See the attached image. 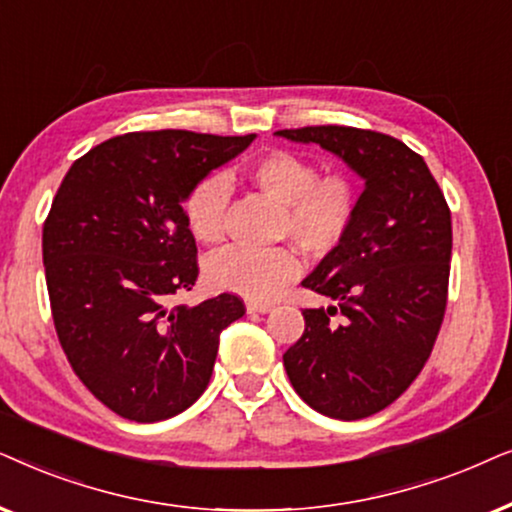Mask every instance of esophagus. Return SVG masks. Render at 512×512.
I'll list each match as a JSON object with an SVG mask.
<instances>
[{
	"mask_svg": "<svg viewBox=\"0 0 512 512\" xmlns=\"http://www.w3.org/2000/svg\"><path fill=\"white\" fill-rule=\"evenodd\" d=\"M245 309H248V313H269L271 309H274V304H271V302H255V299H248V302H245Z\"/></svg>",
	"mask_w": 512,
	"mask_h": 512,
	"instance_id": "obj_1",
	"label": "esophagus"
}]
</instances>
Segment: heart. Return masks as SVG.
I'll use <instances>...</instances> for the list:
<instances>
[{
	"label": "heart",
	"mask_w": 512,
	"mask_h": 512,
	"mask_svg": "<svg viewBox=\"0 0 512 512\" xmlns=\"http://www.w3.org/2000/svg\"><path fill=\"white\" fill-rule=\"evenodd\" d=\"M257 192L281 203L278 236L292 238L311 257L337 250L358 215L360 189L356 177L344 170L318 175V166L290 149L262 154L245 170ZM229 185L222 175L196 182L185 199V220L199 243L213 245L224 238L229 208ZM302 271L290 248L248 250L227 248L206 262V281L215 290L248 299H271Z\"/></svg>",
	"instance_id": "obj_1"
}]
</instances>
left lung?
<instances>
[{"mask_svg":"<svg viewBox=\"0 0 512 512\" xmlns=\"http://www.w3.org/2000/svg\"><path fill=\"white\" fill-rule=\"evenodd\" d=\"M276 135L320 145L365 180L351 231L302 281L335 306L302 311L304 335L283 353V365L316 412L372 417L424 370L445 318L452 260L445 194L426 161L391 135L351 126Z\"/></svg>","mask_w":512,"mask_h":512,"instance_id":"1","label":"left lung"}]
</instances>
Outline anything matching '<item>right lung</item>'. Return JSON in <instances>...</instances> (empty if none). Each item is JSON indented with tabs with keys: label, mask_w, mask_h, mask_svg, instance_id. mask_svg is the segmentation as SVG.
Wrapping results in <instances>:
<instances>
[{
	"label": "right lung",
	"mask_w": 512,
	"mask_h": 512,
	"mask_svg": "<svg viewBox=\"0 0 512 512\" xmlns=\"http://www.w3.org/2000/svg\"><path fill=\"white\" fill-rule=\"evenodd\" d=\"M255 133L147 131L109 138L72 163L44 222L53 325L72 370L119 417L154 424L206 391L236 295L168 306L199 276L187 194Z\"/></svg>",
	"instance_id": "right-lung-1"
}]
</instances>
